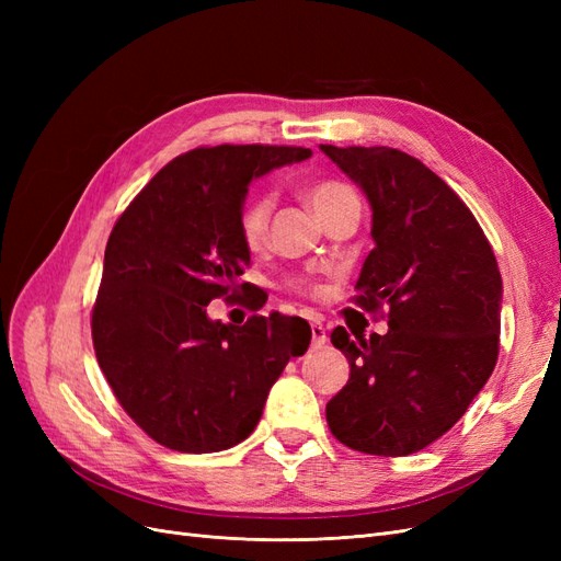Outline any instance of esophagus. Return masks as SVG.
Wrapping results in <instances>:
<instances>
[{"instance_id": "1", "label": "esophagus", "mask_w": 561, "mask_h": 561, "mask_svg": "<svg viewBox=\"0 0 561 561\" xmlns=\"http://www.w3.org/2000/svg\"><path fill=\"white\" fill-rule=\"evenodd\" d=\"M311 339H313V346H322L328 342V332L322 328V322H311Z\"/></svg>"}]
</instances>
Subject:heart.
Listing matches in <instances>:
<instances>
[{"label": "heart", "mask_w": 561, "mask_h": 561, "mask_svg": "<svg viewBox=\"0 0 561 561\" xmlns=\"http://www.w3.org/2000/svg\"><path fill=\"white\" fill-rule=\"evenodd\" d=\"M351 201H358V196H355L348 184L336 180L316 182L309 190V203L320 219H325L332 210ZM271 210H274V198L268 194H252L245 198L239 213V231L250 250H260L264 245ZM293 287H297V290H311L307 280H293Z\"/></svg>", "instance_id": "1"}]
</instances>
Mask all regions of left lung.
Listing matches in <instances>:
<instances>
[{"label":"left lung","instance_id":"left-lung-1","mask_svg":"<svg viewBox=\"0 0 561 561\" xmlns=\"http://www.w3.org/2000/svg\"><path fill=\"white\" fill-rule=\"evenodd\" d=\"M320 149L360 186L371 239L355 304L388 307V332H332L348 383L328 402L346 447L407 456L445 435L484 388L499 358L501 271L478 219L445 180L393 147Z\"/></svg>","mask_w":561,"mask_h":561}]
</instances>
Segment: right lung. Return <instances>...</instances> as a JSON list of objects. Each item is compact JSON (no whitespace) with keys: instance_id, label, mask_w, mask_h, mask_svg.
I'll list each match as a JSON object with an SVG mask.
<instances>
[{"instance_id":"right-lung-1","label":"right lung","mask_w":561,"mask_h":561,"mask_svg":"<svg viewBox=\"0 0 561 561\" xmlns=\"http://www.w3.org/2000/svg\"><path fill=\"white\" fill-rule=\"evenodd\" d=\"M309 157L304 147H198L163 165L116 219L91 318L95 358L159 445L210 454L243 443L287 360L307 353L304 318L231 325L206 307L233 297L250 264L239 231L248 184Z\"/></svg>"}]
</instances>
